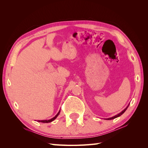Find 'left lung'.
I'll list each match as a JSON object with an SVG mask.
<instances>
[{"label": "left lung", "instance_id": "obj_1", "mask_svg": "<svg viewBox=\"0 0 148 148\" xmlns=\"http://www.w3.org/2000/svg\"><path fill=\"white\" fill-rule=\"evenodd\" d=\"M129 105H130V104L127 106V107H126V108H125L124 110H123L122 112H120L119 114H117V115H115V116H114V117H110V118H108V119H106L107 120H112V119H115V118H117V117H120V115H122L125 111H126V110L127 109V108L128 107V106H129Z\"/></svg>", "mask_w": 148, "mask_h": 148}]
</instances>
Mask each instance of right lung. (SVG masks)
Masks as SVG:
<instances>
[{"label":"right lung","mask_w":148,"mask_h":148,"mask_svg":"<svg viewBox=\"0 0 148 148\" xmlns=\"http://www.w3.org/2000/svg\"><path fill=\"white\" fill-rule=\"evenodd\" d=\"M60 110L59 111V112H58V113L57 114V115L55 116V117L52 118L51 119H49V120H38V122H42V123H49V122H52L53 120H54L58 117V115H59V114H60Z\"/></svg>","instance_id":"right-lung-1"}]
</instances>
